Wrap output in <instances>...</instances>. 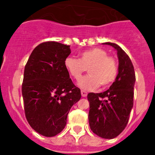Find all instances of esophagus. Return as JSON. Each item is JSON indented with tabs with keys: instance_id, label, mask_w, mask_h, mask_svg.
Returning a JSON list of instances; mask_svg holds the SVG:
<instances>
[{
	"instance_id": "1",
	"label": "esophagus",
	"mask_w": 155,
	"mask_h": 155,
	"mask_svg": "<svg viewBox=\"0 0 155 155\" xmlns=\"http://www.w3.org/2000/svg\"><path fill=\"white\" fill-rule=\"evenodd\" d=\"M87 95V92L86 91H84V90H81V96L83 97H86Z\"/></svg>"
}]
</instances>
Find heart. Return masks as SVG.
Masks as SVG:
<instances>
[{
    "label": "heart",
    "instance_id": "1",
    "mask_svg": "<svg viewBox=\"0 0 155 155\" xmlns=\"http://www.w3.org/2000/svg\"><path fill=\"white\" fill-rule=\"evenodd\" d=\"M64 66L73 78L79 80L84 72L89 74L80 79L78 84L84 90H92L101 85L108 87L115 81L117 76V61L102 48H91L80 54V58L68 57Z\"/></svg>",
    "mask_w": 155,
    "mask_h": 155
}]
</instances>
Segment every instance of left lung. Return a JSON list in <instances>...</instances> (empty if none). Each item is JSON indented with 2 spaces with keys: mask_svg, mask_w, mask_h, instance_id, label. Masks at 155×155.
I'll use <instances>...</instances> for the list:
<instances>
[{
  "mask_svg": "<svg viewBox=\"0 0 155 155\" xmlns=\"http://www.w3.org/2000/svg\"><path fill=\"white\" fill-rule=\"evenodd\" d=\"M117 51L118 74L109 89L101 93L90 92L88 120L91 130L99 137L113 139L127 125L134 105V68L128 54L117 44L104 42Z\"/></svg>",
  "mask_w": 155,
  "mask_h": 155,
  "instance_id": "8db88e82",
  "label": "left lung"
}]
</instances>
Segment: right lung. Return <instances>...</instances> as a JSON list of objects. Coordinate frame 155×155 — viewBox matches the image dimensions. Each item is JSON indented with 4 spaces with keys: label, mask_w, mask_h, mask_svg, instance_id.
Returning <instances> with one entry per match:
<instances>
[{
    "label": "right lung",
    "mask_w": 155,
    "mask_h": 155,
    "mask_svg": "<svg viewBox=\"0 0 155 155\" xmlns=\"http://www.w3.org/2000/svg\"><path fill=\"white\" fill-rule=\"evenodd\" d=\"M70 46L46 42L35 47L24 70L22 92L25 114L30 125L45 137H54L65 128L68 114L81 98L64 61Z\"/></svg>",
    "instance_id": "obj_1"
}]
</instances>
